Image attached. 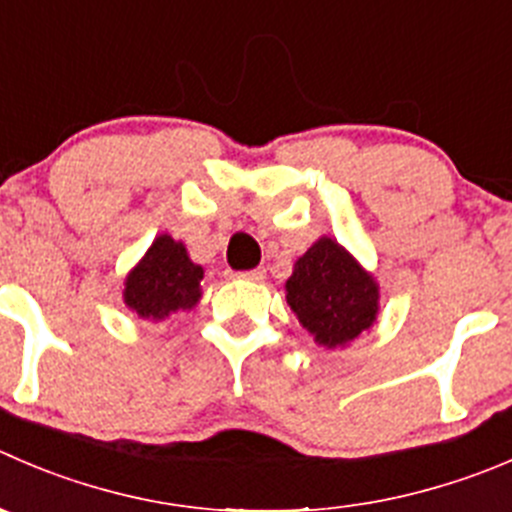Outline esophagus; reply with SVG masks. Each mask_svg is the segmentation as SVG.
I'll use <instances>...</instances> for the list:
<instances>
[{"label":"esophagus","mask_w":512,"mask_h":512,"mask_svg":"<svg viewBox=\"0 0 512 512\" xmlns=\"http://www.w3.org/2000/svg\"><path fill=\"white\" fill-rule=\"evenodd\" d=\"M237 277H242V280H250V282H265L267 272L262 270V267H255V270H247V272H240Z\"/></svg>","instance_id":"esophagus-1"}]
</instances>
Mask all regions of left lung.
<instances>
[{
  "label": "left lung",
  "mask_w": 512,
  "mask_h": 512,
  "mask_svg": "<svg viewBox=\"0 0 512 512\" xmlns=\"http://www.w3.org/2000/svg\"><path fill=\"white\" fill-rule=\"evenodd\" d=\"M290 310L325 350L370 332L380 312V285L335 237L322 235L300 255L285 282Z\"/></svg>",
  "instance_id": "1"
}]
</instances>
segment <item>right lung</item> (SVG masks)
<instances>
[{
    "label": "right lung",
    "instance_id": "add662e5",
    "mask_svg": "<svg viewBox=\"0 0 512 512\" xmlns=\"http://www.w3.org/2000/svg\"><path fill=\"white\" fill-rule=\"evenodd\" d=\"M202 265L190 260L185 242L157 235L142 260L127 272L122 300L140 320L162 322L197 307L202 297Z\"/></svg>",
    "mask_w": 512,
    "mask_h": 512
}]
</instances>
